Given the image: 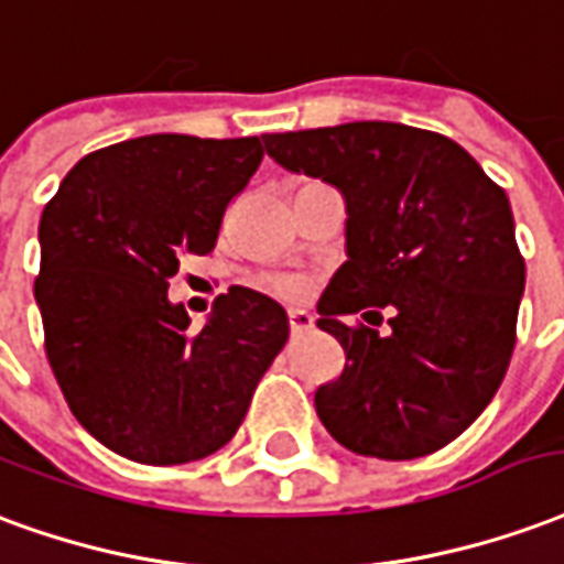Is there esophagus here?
I'll use <instances>...</instances> for the list:
<instances>
[{
	"label": "esophagus",
	"instance_id": "esophagus-1",
	"mask_svg": "<svg viewBox=\"0 0 564 564\" xmlns=\"http://www.w3.org/2000/svg\"><path fill=\"white\" fill-rule=\"evenodd\" d=\"M288 324H291V333H294V336H300V333H306L315 327V318H312L310 312L291 310L288 312Z\"/></svg>",
	"mask_w": 564,
	"mask_h": 564
}]
</instances>
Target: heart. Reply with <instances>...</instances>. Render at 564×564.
<instances>
[{
    "mask_svg": "<svg viewBox=\"0 0 564 564\" xmlns=\"http://www.w3.org/2000/svg\"><path fill=\"white\" fill-rule=\"evenodd\" d=\"M264 288L270 291V294H276V297H282V300H294V297H300L303 291H306V288H303V282L294 276H270L264 282Z\"/></svg>",
    "mask_w": 564,
    "mask_h": 564,
    "instance_id": "1",
    "label": "heart"
}]
</instances>
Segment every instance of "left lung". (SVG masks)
<instances>
[{
    "label": "left lung",
    "instance_id": "obj_1",
    "mask_svg": "<svg viewBox=\"0 0 564 564\" xmlns=\"http://www.w3.org/2000/svg\"><path fill=\"white\" fill-rule=\"evenodd\" d=\"M288 171L322 176L348 204V261L318 300L343 345V376L315 412L348 451L378 459L435 454L499 390L517 343L525 261L511 204L445 134L400 122L264 134ZM390 305L391 330L345 325Z\"/></svg>",
    "mask_w": 564,
    "mask_h": 564
}]
</instances>
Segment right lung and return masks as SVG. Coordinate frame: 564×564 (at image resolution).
<instances>
[{
  "mask_svg": "<svg viewBox=\"0 0 564 564\" xmlns=\"http://www.w3.org/2000/svg\"><path fill=\"white\" fill-rule=\"evenodd\" d=\"M261 159V138H131L84 155L41 213L44 351L74 417L113 454H216L282 351L285 310L252 288H228L200 330L167 300L180 258L216 249Z\"/></svg>",
  "mask_w": 564,
  "mask_h": 564,
  "instance_id": "1",
  "label": "right lung"
}]
</instances>
